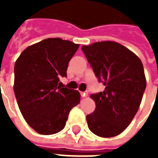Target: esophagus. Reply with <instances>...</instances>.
Returning <instances> with one entry per match:
<instances>
[{"label":"esophagus","mask_w":158,"mask_h":158,"mask_svg":"<svg viewBox=\"0 0 158 158\" xmlns=\"http://www.w3.org/2000/svg\"><path fill=\"white\" fill-rule=\"evenodd\" d=\"M80 94H81V96H82V97H85L86 96H87V92H85V91H84V92H80Z\"/></svg>","instance_id":"34e87169"}]
</instances>
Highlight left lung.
Masks as SVG:
<instances>
[{
	"instance_id": "obj_1",
	"label": "left lung",
	"mask_w": 158,
	"mask_h": 158,
	"mask_svg": "<svg viewBox=\"0 0 158 158\" xmlns=\"http://www.w3.org/2000/svg\"><path fill=\"white\" fill-rule=\"evenodd\" d=\"M82 51L102 92L92 94L96 109L86 116L89 130L100 137L118 135L135 116L146 87L140 59L117 42L102 41L83 45Z\"/></svg>"
}]
</instances>
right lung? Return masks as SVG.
Instances as JSON below:
<instances>
[{
	"mask_svg": "<svg viewBox=\"0 0 158 158\" xmlns=\"http://www.w3.org/2000/svg\"><path fill=\"white\" fill-rule=\"evenodd\" d=\"M79 45L49 38L30 45L14 67V93L26 122L40 135L64 129L69 112L80 102L78 90L62 88L59 78L67 76L69 61Z\"/></svg>",
	"mask_w": 158,
	"mask_h": 158,
	"instance_id": "right-lung-1",
	"label": "right lung"
}]
</instances>
